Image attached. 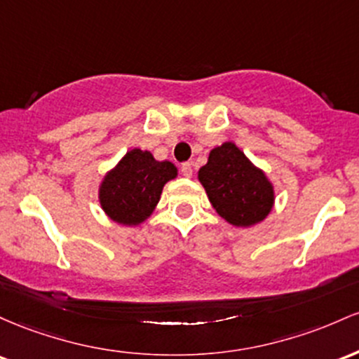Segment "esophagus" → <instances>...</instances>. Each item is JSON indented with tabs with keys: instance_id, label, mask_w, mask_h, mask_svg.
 <instances>
[{
	"instance_id": "1",
	"label": "esophagus",
	"mask_w": 359,
	"mask_h": 359,
	"mask_svg": "<svg viewBox=\"0 0 359 359\" xmlns=\"http://www.w3.org/2000/svg\"><path fill=\"white\" fill-rule=\"evenodd\" d=\"M181 175H183L184 178H191V176H193V163L181 164Z\"/></svg>"
}]
</instances>
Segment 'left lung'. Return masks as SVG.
I'll list each match as a JSON object with an SVG mask.
<instances>
[{"instance_id":"left-lung-1","label":"left lung","mask_w":359,"mask_h":359,"mask_svg":"<svg viewBox=\"0 0 359 359\" xmlns=\"http://www.w3.org/2000/svg\"><path fill=\"white\" fill-rule=\"evenodd\" d=\"M198 180L215 212L236 227L263 222L275 203L271 181L233 142L212 149Z\"/></svg>"}]
</instances>
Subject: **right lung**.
Here are the masks:
<instances>
[{
	"label": "right lung",
	"instance_id": "add662e5",
	"mask_svg": "<svg viewBox=\"0 0 359 359\" xmlns=\"http://www.w3.org/2000/svg\"><path fill=\"white\" fill-rule=\"evenodd\" d=\"M178 176L169 161H156L149 151L132 149L107 172L100 184V205L116 224H142L161 198L164 184Z\"/></svg>",
	"mask_w": 359,
	"mask_h": 359
}]
</instances>
